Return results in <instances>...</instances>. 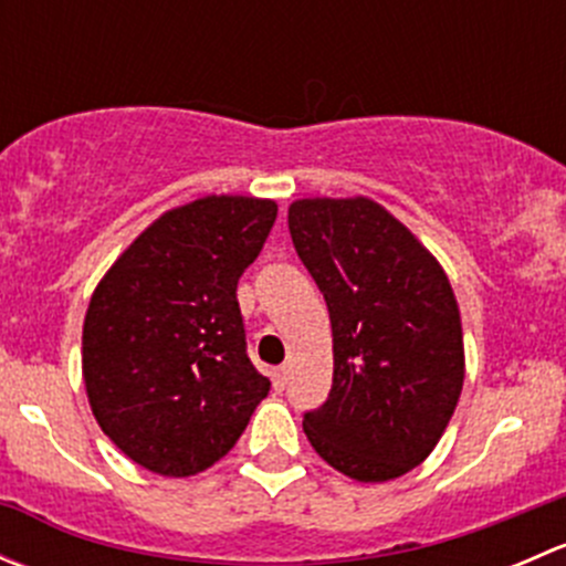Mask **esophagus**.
Listing matches in <instances>:
<instances>
[{"label":"esophagus","mask_w":566,"mask_h":566,"mask_svg":"<svg viewBox=\"0 0 566 566\" xmlns=\"http://www.w3.org/2000/svg\"><path fill=\"white\" fill-rule=\"evenodd\" d=\"M271 378H273V389L282 391L284 386H287V367H284V364H282V367H276L271 373Z\"/></svg>","instance_id":"obj_1"}]
</instances>
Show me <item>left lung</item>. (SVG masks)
Wrapping results in <instances>:
<instances>
[{
    "mask_svg": "<svg viewBox=\"0 0 566 566\" xmlns=\"http://www.w3.org/2000/svg\"><path fill=\"white\" fill-rule=\"evenodd\" d=\"M287 224L334 334V384L304 413L306 438L358 482L402 476L441 441L462 391L452 284L413 232L367 197L298 199Z\"/></svg>",
    "mask_w": 566,
    "mask_h": 566,
    "instance_id": "1",
    "label": "left lung"
}]
</instances>
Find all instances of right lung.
<instances>
[{
	"mask_svg": "<svg viewBox=\"0 0 566 566\" xmlns=\"http://www.w3.org/2000/svg\"><path fill=\"white\" fill-rule=\"evenodd\" d=\"M276 202L205 197L153 221L90 298L82 373L114 447L161 476H193L247 430L271 380L247 353L238 279Z\"/></svg>",
	"mask_w": 566,
	"mask_h": 566,
	"instance_id": "add662e5",
	"label": "right lung"
}]
</instances>
